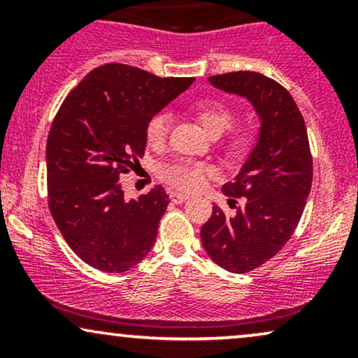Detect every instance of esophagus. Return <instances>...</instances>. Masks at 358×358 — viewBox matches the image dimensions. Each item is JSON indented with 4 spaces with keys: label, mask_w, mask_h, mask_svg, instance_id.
<instances>
[{
    "label": "esophagus",
    "mask_w": 358,
    "mask_h": 358,
    "mask_svg": "<svg viewBox=\"0 0 358 358\" xmlns=\"http://www.w3.org/2000/svg\"><path fill=\"white\" fill-rule=\"evenodd\" d=\"M170 199H171V202H173V203H183V202H187L190 196H188L187 193H182V192H171Z\"/></svg>",
    "instance_id": "34e87169"
}]
</instances>
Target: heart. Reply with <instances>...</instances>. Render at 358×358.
<instances>
[{
	"label": "heart",
	"instance_id": "heart-1",
	"mask_svg": "<svg viewBox=\"0 0 358 358\" xmlns=\"http://www.w3.org/2000/svg\"><path fill=\"white\" fill-rule=\"evenodd\" d=\"M193 114L212 136H220L232 126L234 110L224 102L215 99H202L193 104ZM171 127V116L166 110H159L148 119L146 141L150 146H162L166 141ZM250 138L245 131H236L227 139V150L239 155L249 146ZM212 173V166L195 159H178L162 168V176L168 183L182 190H195Z\"/></svg>",
	"mask_w": 358,
	"mask_h": 358
}]
</instances>
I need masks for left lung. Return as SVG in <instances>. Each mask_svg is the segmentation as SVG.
I'll return each instance as SVG.
<instances>
[{
	"mask_svg": "<svg viewBox=\"0 0 358 358\" xmlns=\"http://www.w3.org/2000/svg\"><path fill=\"white\" fill-rule=\"evenodd\" d=\"M213 87L245 97L261 127L234 182L222 192L244 196L234 215L213 205L200 237L215 264L244 274L259 268L285 248L293 236L311 190L313 162L305 119L291 94L276 80L257 72H231L208 77Z\"/></svg>",
	"mask_w": 358,
	"mask_h": 358,
	"instance_id": "left-lung-1",
	"label": "left lung"
}]
</instances>
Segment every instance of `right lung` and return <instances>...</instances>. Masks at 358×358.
Wrapping results in <instances>:
<instances>
[{
	"label": "right lung",
	"instance_id": "obj_1",
	"mask_svg": "<svg viewBox=\"0 0 358 358\" xmlns=\"http://www.w3.org/2000/svg\"><path fill=\"white\" fill-rule=\"evenodd\" d=\"M192 82L106 64L62 102L47 139L48 207L71 249L92 268L124 273L155 245L170 203L165 188L126 200L119 178L145 155L148 119Z\"/></svg>",
	"mask_w": 358,
	"mask_h": 358
}]
</instances>
